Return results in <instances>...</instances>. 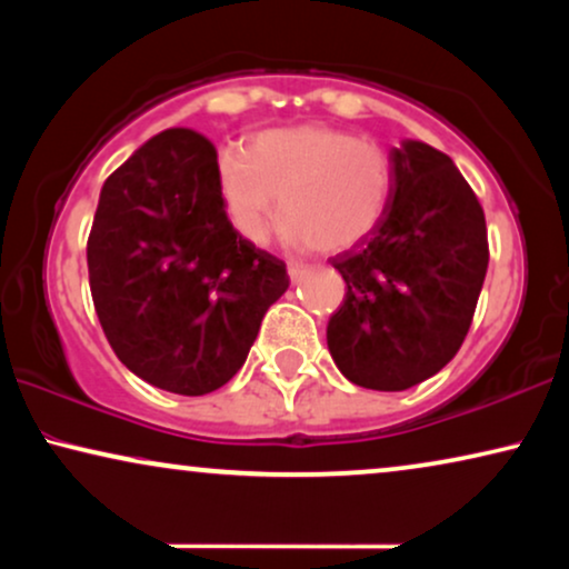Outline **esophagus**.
<instances>
[{
  "mask_svg": "<svg viewBox=\"0 0 569 569\" xmlns=\"http://www.w3.org/2000/svg\"><path fill=\"white\" fill-rule=\"evenodd\" d=\"M308 267H302V263H290V267H287V274H290V282L292 284H300L302 279L308 277Z\"/></svg>",
  "mask_w": 569,
  "mask_h": 569,
  "instance_id": "1",
  "label": "esophagus"
}]
</instances>
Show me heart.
<instances>
[{
	"label": "heart",
	"mask_w": 569,
	"mask_h": 569,
	"mask_svg": "<svg viewBox=\"0 0 569 569\" xmlns=\"http://www.w3.org/2000/svg\"><path fill=\"white\" fill-rule=\"evenodd\" d=\"M217 191L232 230L261 243L277 204L284 246L347 251L383 220L391 160L376 142L323 123L263 129L217 154Z\"/></svg>",
	"instance_id": "heart-1"
}]
</instances>
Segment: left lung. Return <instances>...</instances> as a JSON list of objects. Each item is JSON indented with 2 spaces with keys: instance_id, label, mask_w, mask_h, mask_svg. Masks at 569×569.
<instances>
[{
  "instance_id": "obj_1",
  "label": "left lung",
  "mask_w": 569,
  "mask_h": 569,
  "mask_svg": "<svg viewBox=\"0 0 569 569\" xmlns=\"http://www.w3.org/2000/svg\"><path fill=\"white\" fill-rule=\"evenodd\" d=\"M391 173L383 220L331 261L347 298L326 329L329 352L372 391H407L453 360L489 263L485 212L448 154L403 139Z\"/></svg>"
}]
</instances>
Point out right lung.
Masks as SVG:
<instances>
[{
  "label": "right lung",
  "instance_id": "obj_1",
  "mask_svg": "<svg viewBox=\"0 0 569 569\" xmlns=\"http://www.w3.org/2000/svg\"><path fill=\"white\" fill-rule=\"evenodd\" d=\"M217 152L191 129L144 142L100 189L90 292L119 360L162 391L204 396L243 368L284 263L232 230Z\"/></svg>",
  "mask_w": 569,
  "mask_h": 569
}]
</instances>
